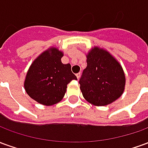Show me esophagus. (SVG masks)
<instances>
[{"label": "esophagus", "mask_w": 148, "mask_h": 148, "mask_svg": "<svg viewBox=\"0 0 148 148\" xmlns=\"http://www.w3.org/2000/svg\"><path fill=\"white\" fill-rule=\"evenodd\" d=\"M76 76H77V79H79V78H80V76H81V73H77V74H76Z\"/></svg>", "instance_id": "1"}]
</instances>
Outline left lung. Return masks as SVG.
Wrapping results in <instances>:
<instances>
[{"mask_svg":"<svg viewBox=\"0 0 148 148\" xmlns=\"http://www.w3.org/2000/svg\"><path fill=\"white\" fill-rule=\"evenodd\" d=\"M84 98L97 106H107L121 96L125 76L118 62L105 50L94 47L79 80Z\"/></svg>","mask_w":148,"mask_h":148,"instance_id":"left-lung-1","label":"left lung"}]
</instances>
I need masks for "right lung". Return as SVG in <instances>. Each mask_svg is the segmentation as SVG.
Masks as SVG:
<instances>
[{
    "mask_svg": "<svg viewBox=\"0 0 148 148\" xmlns=\"http://www.w3.org/2000/svg\"><path fill=\"white\" fill-rule=\"evenodd\" d=\"M43 52L33 62L27 71L24 88L29 96L44 106L59 102L65 95L67 85L77 77L70 64H62V53L57 49Z\"/></svg>",
    "mask_w": 148,
    "mask_h": 148,
    "instance_id": "right-lung-1",
    "label": "right lung"
}]
</instances>
